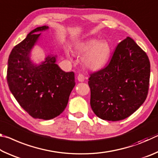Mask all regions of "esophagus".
<instances>
[{"label":"esophagus","mask_w":158,"mask_h":158,"mask_svg":"<svg viewBox=\"0 0 158 158\" xmlns=\"http://www.w3.org/2000/svg\"><path fill=\"white\" fill-rule=\"evenodd\" d=\"M77 79H78L79 81L83 82V81H84V80H85V77H84V74H79V75L77 76Z\"/></svg>","instance_id":"esophagus-1"}]
</instances>
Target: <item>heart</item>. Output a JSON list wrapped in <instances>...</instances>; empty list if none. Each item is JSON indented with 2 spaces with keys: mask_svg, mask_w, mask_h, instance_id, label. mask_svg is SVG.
Masks as SVG:
<instances>
[{
  "mask_svg": "<svg viewBox=\"0 0 158 158\" xmlns=\"http://www.w3.org/2000/svg\"><path fill=\"white\" fill-rule=\"evenodd\" d=\"M74 49L79 54H85L82 58L83 65L93 71L104 68L108 63L111 53V48L107 41L94 38L79 42Z\"/></svg>",
  "mask_w": 158,
  "mask_h": 158,
  "instance_id": "obj_1",
  "label": "heart"
}]
</instances>
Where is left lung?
Masks as SVG:
<instances>
[{"label": "left lung", "instance_id": "1", "mask_svg": "<svg viewBox=\"0 0 158 158\" xmlns=\"http://www.w3.org/2000/svg\"><path fill=\"white\" fill-rule=\"evenodd\" d=\"M151 65L148 56L130 37L120 42L109 65L90 74V106L98 117L126 118L148 95Z\"/></svg>", "mask_w": 158, "mask_h": 158}]
</instances>
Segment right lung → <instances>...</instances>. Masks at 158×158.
<instances>
[{"instance_id":"obj_1","label":"right lung","mask_w":158,"mask_h":158,"mask_svg":"<svg viewBox=\"0 0 158 158\" xmlns=\"http://www.w3.org/2000/svg\"><path fill=\"white\" fill-rule=\"evenodd\" d=\"M49 26L37 27L13 48L7 62V81L16 100L34 118L50 120L62 113L75 85L74 73H65L49 54L41 63L31 60V51Z\"/></svg>"}]
</instances>
